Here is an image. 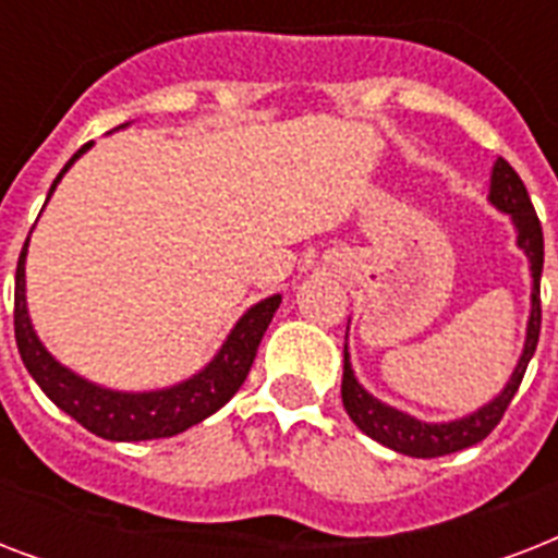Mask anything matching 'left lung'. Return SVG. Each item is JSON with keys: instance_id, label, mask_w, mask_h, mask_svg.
Segmentation results:
<instances>
[{"instance_id": "left-lung-1", "label": "left lung", "mask_w": 558, "mask_h": 558, "mask_svg": "<svg viewBox=\"0 0 558 558\" xmlns=\"http://www.w3.org/2000/svg\"><path fill=\"white\" fill-rule=\"evenodd\" d=\"M489 199L495 208L507 210L515 222L519 231V245L530 257V271H533V313L527 324V341H524V353L519 359V367L512 371V379L498 397L484 405L475 414L454 420V423H420L414 416L402 414L397 408L385 405L379 399H373L353 376L350 367L348 344H344V379H341V402L350 420L381 446L408 454V458H442L451 451L469 449L484 437H489L495 425L501 423L504 411L510 408L512 397L519 393V385L527 373L530 359L536 353L538 332H542V266H545V236H542V222L536 217V208L530 202V193L521 182V177L510 168V161L498 159L493 170V187H489Z\"/></svg>"}]
</instances>
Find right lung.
<instances>
[{"label":"right lung","mask_w":558,"mask_h":558,"mask_svg":"<svg viewBox=\"0 0 558 558\" xmlns=\"http://www.w3.org/2000/svg\"><path fill=\"white\" fill-rule=\"evenodd\" d=\"M86 150H89V144H83L81 150L74 153L69 165L60 170V177L54 179L51 191L63 179L65 170L72 168L74 159ZM51 191H48V196H51ZM25 248H28V240L22 245L20 263H16V287H13V336H16L22 362L34 376V381L43 388V393L60 411L74 416L86 432L98 434L104 440L135 442L173 437V434L185 432L214 411H219L240 390V385L252 371L263 332L280 306V295H271L260 304H254L236 322L214 362L202 373H196L193 379L173 385L168 390L121 393V390L98 388V385L74 376L39 344L37 332L31 327L28 306H25Z\"/></svg>","instance_id":"1"}]
</instances>
